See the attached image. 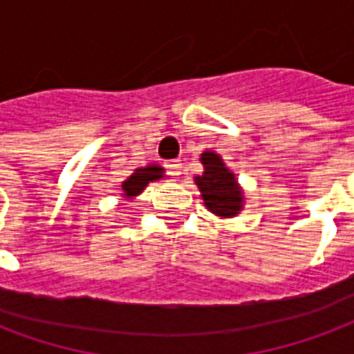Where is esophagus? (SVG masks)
Masks as SVG:
<instances>
[{"label":"esophagus","mask_w":354,"mask_h":354,"mask_svg":"<svg viewBox=\"0 0 354 354\" xmlns=\"http://www.w3.org/2000/svg\"><path fill=\"white\" fill-rule=\"evenodd\" d=\"M167 167V174L174 175V177H177V175H180V171H183V167H180V160H169L166 164Z\"/></svg>","instance_id":"obj_1"}]
</instances>
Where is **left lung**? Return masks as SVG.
Segmentation results:
<instances>
[{"label": "left lung", "instance_id": "8db88e82", "mask_svg": "<svg viewBox=\"0 0 354 354\" xmlns=\"http://www.w3.org/2000/svg\"><path fill=\"white\" fill-rule=\"evenodd\" d=\"M200 162L203 174L196 175L194 183L200 188L205 207L221 218H234L239 215L245 205V192L237 183L236 174L215 151H203Z\"/></svg>", "mask_w": 354, "mask_h": 354}]
</instances>
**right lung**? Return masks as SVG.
I'll list each match as a JSON object with an SVG mask.
<instances>
[{
  "label": "right lung",
  "mask_w": 354,
  "mask_h": 354,
  "mask_svg": "<svg viewBox=\"0 0 354 354\" xmlns=\"http://www.w3.org/2000/svg\"><path fill=\"white\" fill-rule=\"evenodd\" d=\"M164 167L158 166V164H149L145 167H138V169H133V174L128 177V179L122 180V198L126 202H131V200H136L143 190L147 188L149 183H154V180L164 179Z\"/></svg>",
  "instance_id": "right-lung-1"
}]
</instances>
